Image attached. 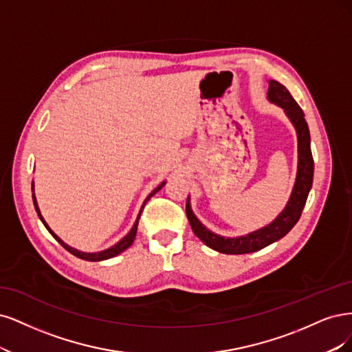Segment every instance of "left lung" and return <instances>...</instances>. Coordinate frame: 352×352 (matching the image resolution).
Wrapping results in <instances>:
<instances>
[{"instance_id": "8db88e82", "label": "left lung", "mask_w": 352, "mask_h": 352, "mask_svg": "<svg viewBox=\"0 0 352 352\" xmlns=\"http://www.w3.org/2000/svg\"><path fill=\"white\" fill-rule=\"evenodd\" d=\"M267 98L269 100L275 102L276 105L285 109L287 116L289 117V120L292 121V124L296 126V130H297L298 171H297L296 186H294L288 205L274 222L269 223L262 230L254 231L244 236H238V238H223L210 232L195 217V213L191 212L188 200H187L186 213H187V218L191 225L192 232H195L208 247L213 248V250H217L219 253H225V254L253 253L257 250H262L263 247L275 243L283 235H287L292 230V226L298 222L313 184L314 161H313V155L310 149V131H309L307 121L304 118L302 109L300 108L296 99L291 96L288 89L283 85H280L279 82H275V80L269 82Z\"/></svg>"}]
</instances>
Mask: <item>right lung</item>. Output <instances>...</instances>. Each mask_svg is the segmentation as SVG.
I'll return each mask as SVG.
<instances>
[{
  "mask_svg": "<svg viewBox=\"0 0 352 352\" xmlns=\"http://www.w3.org/2000/svg\"><path fill=\"white\" fill-rule=\"evenodd\" d=\"M165 186V183H162L161 186H157L151 195H149V197H147L146 200H144V203L149 200L155 192H157L160 191L162 187ZM33 197V205H35V209H36V212H38V217L41 218V221H42V223L45 225V228H47L50 232H51V235L55 238L56 241H58L67 252H70L73 256H76V257H78V258H83V260H87V262H100V260H107V258H111V257H116V256H118L120 253H122L124 250H127V248L133 244V241H134V238H135V232H138V225H139V219H140V214H142V210H143V208H144V203H143V206H142V210H140V213H139V217H138V221L134 222V225H133V228H131V231L122 238V240L120 241V243H117L116 245H112L111 248H108V250H104V252H99V253H83V252H78V250H76V248H73V247H70V245H67L64 241H61L58 236H56L52 231H51V228L50 226L47 225V222L43 221V218H42V214H41V212H39V208H38V203H36V199H35V195L32 196Z\"/></svg>",
  "mask_w": 352,
  "mask_h": 352,
  "instance_id": "obj_1",
  "label": "right lung"
}]
</instances>
